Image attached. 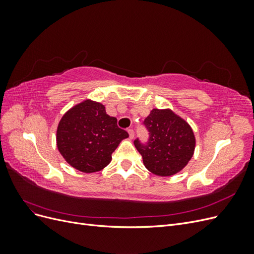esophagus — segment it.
I'll use <instances>...</instances> for the list:
<instances>
[{"mask_svg": "<svg viewBox=\"0 0 254 254\" xmlns=\"http://www.w3.org/2000/svg\"><path fill=\"white\" fill-rule=\"evenodd\" d=\"M128 133H129V137H130V139H133V137H134V131H133V129H131V128L128 129Z\"/></svg>", "mask_w": 254, "mask_h": 254, "instance_id": "esophagus-1", "label": "esophagus"}]
</instances>
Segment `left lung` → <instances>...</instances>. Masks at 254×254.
Returning <instances> with one entry per match:
<instances>
[{
    "label": "left lung",
    "mask_w": 254,
    "mask_h": 254,
    "mask_svg": "<svg viewBox=\"0 0 254 254\" xmlns=\"http://www.w3.org/2000/svg\"><path fill=\"white\" fill-rule=\"evenodd\" d=\"M143 125L148 131V140L142 142L136 137L133 143L145 167L162 177L180 172L195 149V136L190 125L168 109H152Z\"/></svg>",
    "instance_id": "left-lung-1"
}]
</instances>
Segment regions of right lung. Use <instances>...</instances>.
I'll return each mask as SVG.
<instances>
[{
	"label": "right lung",
	"instance_id": "add662e5",
	"mask_svg": "<svg viewBox=\"0 0 254 254\" xmlns=\"http://www.w3.org/2000/svg\"><path fill=\"white\" fill-rule=\"evenodd\" d=\"M129 134L105 107L86 101L76 105L60 120L57 147L66 162L82 173H94L110 163L112 152Z\"/></svg>",
	"mask_w": 254,
	"mask_h": 254
}]
</instances>
